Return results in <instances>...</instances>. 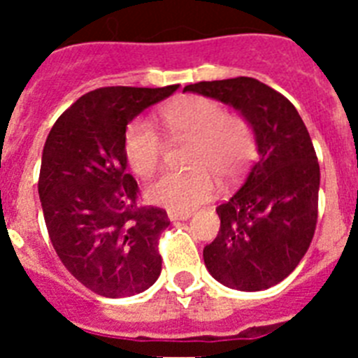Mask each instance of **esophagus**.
<instances>
[{"label": "esophagus", "mask_w": 358, "mask_h": 358, "mask_svg": "<svg viewBox=\"0 0 358 358\" xmlns=\"http://www.w3.org/2000/svg\"><path fill=\"white\" fill-rule=\"evenodd\" d=\"M192 215H194L192 211H169V218L172 222H176V220H188Z\"/></svg>", "instance_id": "obj_1"}]
</instances>
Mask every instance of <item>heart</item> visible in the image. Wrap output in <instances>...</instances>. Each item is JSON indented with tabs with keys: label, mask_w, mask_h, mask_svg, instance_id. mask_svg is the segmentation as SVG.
<instances>
[{
	"label": "heart",
	"mask_w": 358,
	"mask_h": 358,
	"mask_svg": "<svg viewBox=\"0 0 358 358\" xmlns=\"http://www.w3.org/2000/svg\"><path fill=\"white\" fill-rule=\"evenodd\" d=\"M164 129L176 140H189L186 172H164L145 189L148 201L172 211H192L210 201L220 181L242 176L255 157V134L245 120L227 115L226 107L206 96H185L161 110ZM123 154L140 177L154 173L163 140L145 120H136L123 136Z\"/></svg>",
	"instance_id": "1"
}]
</instances>
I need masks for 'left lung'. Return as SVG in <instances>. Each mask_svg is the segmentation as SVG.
<instances>
[{
    "label": "left lung",
    "mask_w": 358,
    "mask_h": 358,
    "mask_svg": "<svg viewBox=\"0 0 358 358\" xmlns=\"http://www.w3.org/2000/svg\"><path fill=\"white\" fill-rule=\"evenodd\" d=\"M185 91L238 110L258 150L240 189L217 208L220 229L202 252L208 273L229 289H271L314 238L321 173L308 131L296 107L256 78L199 82Z\"/></svg>",
    "instance_id": "8db88e82"
}]
</instances>
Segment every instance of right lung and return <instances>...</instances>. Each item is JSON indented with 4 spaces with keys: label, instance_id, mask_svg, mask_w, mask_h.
<instances>
[{
    "label": "right lung",
    "instance_id": "right-lung-1",
    "mask_svg": "<svg viewBox=\"0 0 358 358\" xmlns=\"http://www.w3.org/2000/svg\"><path fill=\"white\" fill-rule=\"evenodd\" d=\"M179 90L100 87L80 96L50 131L43 148L39 199L53 249L82 285L103 297H127L161 274V208L138 206L123 136L147 107Z\"/></svg>",
    "mask_w": 358,
    "mask_h": 358
}]
</instances>
